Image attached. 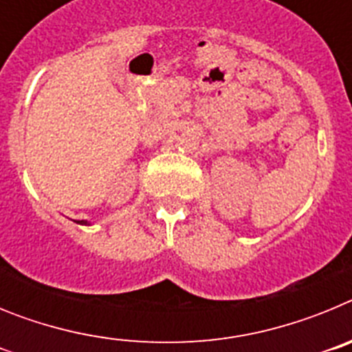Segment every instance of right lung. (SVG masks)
Listing matches in <instances>:
<instances>
[{
  "instance_id": "obj_1",
  "label": "right lung",
  "mask_w": 352,
  "mask_h": 352,
  "mask_svg": "<svg viewBox=\"0 0 352 352\" xmlns=\"http://www.w3.org/2000/svg\"><path fill=\"white\" fill-rule=\"evenodd\" d=\"M80 223H86V222H82V220H80Z\"/></svg>"
}]
</instances>
